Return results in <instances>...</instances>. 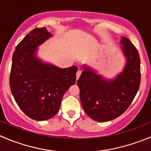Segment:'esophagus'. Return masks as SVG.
Instances as JSON below:
<instances>
[{"instance_id": "esophagus-1", "label": "esophagus", "mask_w": 151, "mask_h": 151, "mask_svg": "<svg viewBox=\"0 0 151 151\" xmlns=\"http://www.w3.org/2000/svg\"><path fill=\"white\" fill-rule=\"evenodd\" d=\"M80 75H81V71L80 70H78L77 72V74H76V77H77V80H78L79 77H80Z\"/></svg>"}]
</instances>
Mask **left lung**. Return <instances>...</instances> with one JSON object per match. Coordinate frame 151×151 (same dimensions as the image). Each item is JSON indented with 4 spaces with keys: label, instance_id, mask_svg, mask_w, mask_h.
<instances>
[{
    "label": "left lung",
    "instance_id": "obj_1",
    "mask_svg": "<svg viewBox=\"0 0 151 151\" xmlns=\"http://www.w3.org/2000/svg\"><path fill=\"white\" fill-rule=\"evenodd\" d=\"M126 64L122 73L113 80H106L96 71L83 65L77 83L85 112L97 122H108L122 115L134 100L140 86V58L129 39L120 41Z\"/></svg>",
    "mask_w": 151,
    "mask_h": 151
}]
</instances>
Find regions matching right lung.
Segmentation results:
<instances>
[{
	"mask_svg": "<svg viewBox=\"0 0 151 151\" xmlns=\"http://www.w3.org/2000/svg\"><path fill=\"white\" fill-rule=\"evenodd\" d=\"M51 36L45 27L33 29L16 46L12 56V93L25 114L35 120L56 115L64 93L76 82L77 66L60 68L37 58V48Z\"/></svg>",
	"mask_w": 151,
	"mask_h": 151,
	"instance_id": "add662e5",
	"label": "right lung"
}]
</instances>
